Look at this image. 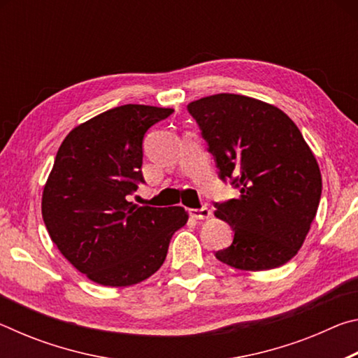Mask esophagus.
I'll use <instances>...</instances> for the list:
<instances>
[{
	"label": "esophagus",
	"mask_w": 358,
	"mask_h": 358,
	"mask_svg": "<svg viewBox=\"0 0 358 358\" xmlns=\"http://www.w3.org/2000/svg\"><path fill=\"white\" fill-rule=\"evenodd\" d=\"M189 216L194 217V220H208L211 216V211L203 207V208H191L189 210Z\"/></svg>",
	"instance_id": "esophagus-1"
}]
</instances>
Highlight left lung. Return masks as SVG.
Returning a JSON list of instances; mask_svg holds the SVG:
<instances>
[{"mask_svg":"<svg viewBox=\"0 0 358 358\" xmlns=\"http://www.w3.org/2000/svg\"><path fill=\"white\" fill-rule=\"evenodd\" d=\"M187 110L220 177L240 189L237 199L215 203V216L234 230L232 245L216 259L245 271L289 262L310 232L322 192L319 164L300 129L281 108L241 94L207 96Z\"/></svg>","mask_w":358,"mask_h":358,"instance_id":"obj_1","label":"left lung"}]
</instances>
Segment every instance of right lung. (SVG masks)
I'll return each mask as SVG.
<instances>
[{"label":"right lung","mask_w":358,"mask_h":358,"mask_svg":"<svg viewBox=\"0 0 358 358\" xmlns=\"http://www.w3.org/2000/svg\"><path fill=\"white\" fill-rule=\"evenodd\" d=\"M173 108L126 104L76 126L42 192L53 243L88 280L108 287L142 282L164 264L172 235L187 222L183 207H138L142 141Z\"/></svg>","instance_id":"add662e5"}]
</instances>
